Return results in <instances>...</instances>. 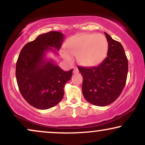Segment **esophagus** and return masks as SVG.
<instances>
[{
    "mask_svg": "<svg viewBox=\"0 0 145 145\" xmlns=\"http://www.w3.org/2000/svg\"><path fill=\"white\" fill-rule=\"evenodd\" d=\"M78 72H79L78 69H77L76 67H74V69H73V73H74V74H78Z\"/></svg>",
    "mask_w": 145,
    "mask_h": 145,
    "instance_id": "esophagus-1",
    "label": "esophagus"
}]
</instances>
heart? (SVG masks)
Masks as SVG:
<instances>
[{"mask_svg": "<svg viewBox=\"0 0 145 145\" xmlns=\"http://www.w3.org/2000/svg\"><path fill=\"white\" fill-rule=\"evenodd\" d=\"M66 50L69 54L76 57L79 64L84 67L98 65L106 58L108 51V42L102 34L84 33L69 39L66 44ZM67 52L62 51L65 59L71 60Z\"/></svg>", "mask_w": 145, "mask_h": 145, "instance_id": "heart-1", "label": "heart"}]
</instances>
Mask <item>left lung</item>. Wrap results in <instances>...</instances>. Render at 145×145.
Here are the masks:
<instances>
[{"label":"left lung","instance_id":"left-lung-1","mask_svg":"<svg viewBox=\"0 0 145 145\" xmlns=\"http://www.w3.org/2000/svg\"><path fill=\"white\" fill-rule=\"evenodd\" d=\"M105 35L108 42L106 58L98 66L78 67L83 77V96L98 106H108L120 96L128 72V60L122 45L107 33Z\"/></svg>","mask_w":145,"mask_h":145}]
</instances>
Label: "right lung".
<instances>
[{"instance_id":"right-lung-1","label":"right lung","mask_w":145,"mask_h":145,"mask_svg":"<svg viewBox=\"0 0 145 145\" xmlns=\"http://www.w3.org/2000/svg\"><path fill=\"white\" fill-rule=\"evenodd\" d=\"M64 35L51 31L39 35L22 49L16 67L19 90L26 102L39 110L56 106L64 96V87L72 76V70L64 71L54 61L45 59V53H56Z\"/></svg>"}]
</instances>
